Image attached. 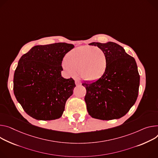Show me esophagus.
Masks as SVG:
<instances>
[{"label": "esophagus", "instance_id": "obj_1", "mask_svg": "<svg viewBox=\"0 0 158 158\" xmlns=\"http://www.w3.org/2000/svg\"><path fill=\"white\" fill-rule=\"evenodd\" d=\"M75 83H76V85H79L81 84V82L79 81H75Z\"/></svg>", "mask_w": 158, "mask_h": 158}]
</instances>
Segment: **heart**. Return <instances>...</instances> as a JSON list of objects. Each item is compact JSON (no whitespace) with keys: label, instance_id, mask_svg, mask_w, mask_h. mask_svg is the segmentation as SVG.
Wrapping results in <instances>:
<instances>
[{"label":"heart","instance_id":"b5f03b06","mask_svg":"<svg viewBox=\"0 0 158 158\" xmlns=\"http://www.w3.org/2000/svg\"><path fill=\"white\" fill-rule=\"evenodd\" d=\"M105 52L98 47L81 46L69 52L62 63V67L70 76L79 73L87 81H95L105 73L107 67Z\"/></svg>","mask_w":158,"mask_h":158}]
</instances>
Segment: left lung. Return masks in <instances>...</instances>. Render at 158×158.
<instances>
[{"instance_id": "obj_1", "label": "left lung", "mask_w": 158, "mask_h": 158, "mask_svg": "<svg viewBox=\"0 0 158 158\" xmlns=\"http://www.w3.org/2000/svg\"><path fill=\"white\" fill-rule=\"evenodd\" d=\"M89 45L103 50L108 63L101 78L82 84L86 89L84 100L88 112L96 119H118L130 110L138 96L140 76L136 62L114 42H93Z\"/></svg>"}]
</instances>
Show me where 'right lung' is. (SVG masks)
Listing matches in <instances>:
<instances>
[{
	"instance_id": "obj_1",
	"label": "right lung",
	"mask_w": 158,
	"mask_h": 158,
	"mask_svg": "<svg viewBox=\"0 0 158 158\" xmlns=\"http://www.w3.org/2000/svg\"><path fill=\"white\" fill-rule=\"evenodd\" d=\"M74 45L56 43L36 45L24 54L14 75V93L24 111L39 120L58 119L76 84L61 75L65 55Z\"/></svg>"
}]
</instances>
